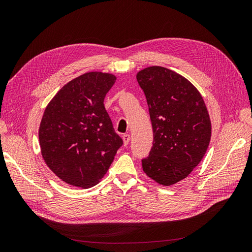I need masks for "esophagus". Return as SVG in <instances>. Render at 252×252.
Listing matches in <instances>:
<instances>
[{
	"label": "esophagus",
	"instance_id": "esophagus-1",
	"mask_svg": "<svg viewBox=\"0 0 252 252\" xmlns=\"http://www.w3.org/2000/svg\"><path fill=\"white\" fill-rule=\"evenodd\" d=\"M122 138H123L124 145H128L129 141H130V135H129L128 133H125V134H123V136H122Z\"/></svg>",
	"mask_w": 252,
	"mask_h": 252
}]
</instances>
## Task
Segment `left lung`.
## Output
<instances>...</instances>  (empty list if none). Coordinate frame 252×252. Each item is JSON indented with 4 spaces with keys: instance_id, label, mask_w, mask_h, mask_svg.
<instances>
[{
    "instance_id": "8db88e82",
    "label": "left lung",
    "mask_w": 252,
    "mask_h": 252,
    "mask_svg": "<svg viewBox=\"0 0 252 252\" xmlns=\"http://www.w3.org/2000/svg\"><path fill=\"white\" fill-rule=\"evenodd\" d=\"M146 96L154 130L144 172L163 186L187 178L209 146L211 122L201 94L183 75L151 66L136 73Z\"/></svg>"
}]
</instances>
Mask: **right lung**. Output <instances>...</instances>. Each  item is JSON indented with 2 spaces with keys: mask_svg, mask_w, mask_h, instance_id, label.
Segmentation results:
<instances>
[{
  "mask_svg": "<svg viewBox=\"0 0 252 252\" xmlns=\"http://www.w3.org/2000/svg\"><path fill=\"white\" fill-rule=\"evenodd\" d=\"M116 80L111 73H84L61 88L45 108L39 129L42 157L71 186L96 185L123 145L104 106Z\"/></svg>",
  "mask_w": 252,
  "mask_h": 252,
  "instance_id": "1",
  "label": "right lung"
}]
</instances>
